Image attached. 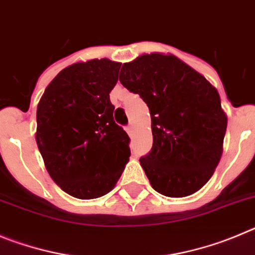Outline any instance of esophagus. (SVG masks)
Here are the masks:
<instances>
[{
  "label": "esophagus",
  "mask_w": 255,
  "mask_h": 255,
  "mask_svg": "<svg viewBox=\"0 0 255 255\" xmlns=\"http://www.w3.org/2000/svg\"><path fill=\"white\" fill-rule=\"evenodd\" d=\"M126 129V132L128 133V134H132V132H133V127H132V125H128L127 127L125 128Z\"/></svg>",
  "instance_id": "esophagus-1"
}]
</instances>
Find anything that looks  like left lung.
I'll list each match as a JSON object with an SVG mask.
<instances>
[{
    "label": "left lung",
    "mask_w": 255,
    "mask_h": 255,
    "mask_svg": "<svg viewBox=\"0 0 255 255\" xmlns=\"http://www.w3.org/2000/svg\"><path fill=\"white\" fill-rule=\"evenodd\" d=\"M119 81L150 109L153 143L139 162L153 189L174 198L196 193L219 165L228 127L216 89L175 56L161 53L125 63Z\"/></svg>",
    "instance_id": "1"
}]
</instances>
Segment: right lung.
<instances>
[{
  "instance_id": "add662e5",
  "label": "right lung",
  "mask_w": 255,
  "mask_h": 255,
  "mask_svg": "<svg viewBox=\"0 0 255 255\" xmlns=\"http://www.w3.org/2000/svg\"><path fill=\"white\" fill-rule=\"evenodd\" d=\"M121 63L90 59L52 80L36 109V144L50 178L70 196L109 193L130 156L129 137L114 122L109 93Z\"/></svg>"
}]
</instances>
